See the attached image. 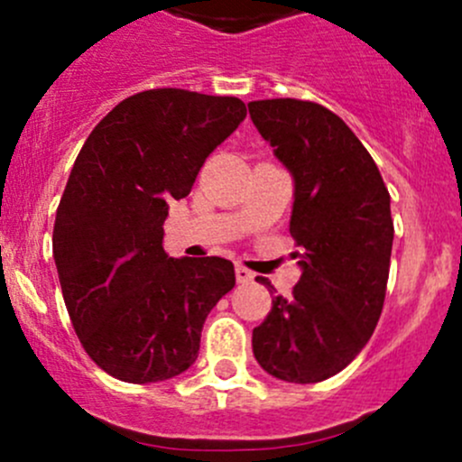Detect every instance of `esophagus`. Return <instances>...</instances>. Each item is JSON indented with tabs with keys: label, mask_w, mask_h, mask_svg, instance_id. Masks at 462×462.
I'll use <instances>...</instances> for the list:
<instances>
[{
	"label": "esophagus",
	"mask_w": 462,
	"mask_h": 462,
	"mask_svg": "<svg viewBox=\"0 0 462 462\" xmlns=\"http://www.w3.org/2000/svg\"><path fill=\"white\" fill-rule=\"evenodd\" d=\"M235 274H236V282H239V283L254 282V273H250V270L245 268V265H236Z\"/></svg>",
	"instance_id": "34e87169"
}]
</instances>
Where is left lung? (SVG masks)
<instances>
[{"mask_svg": "<svg viewBox=\"0 0 462 462\" xmlns=\"http://www.w3.org/2000/svg\"><path fill=\"white\" fill-rule=\"evenodd\" d=\"M248 111L291 171V235L304 248L300 283L288 300L273 297L253 353L265 374L313 384L346 369L374 335L393 245L391 197L360 138L326 106L277 97Z\"/></svg>", "mask_w": 462, "mask_h": 462, "instance_id": "8db88e82", "label": "left lung"}]
</instances>
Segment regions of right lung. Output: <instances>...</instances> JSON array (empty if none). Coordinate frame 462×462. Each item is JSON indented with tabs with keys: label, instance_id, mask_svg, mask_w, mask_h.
I'll return each mask as SVG.
<instances>
[{
	"label": "right lung",
	"instance_id": "1",
	"mask_svg": "<svg viewBox=\"0 0 462 462\" xmlns=\"http://www.w3.org/2000/svg\"><path fill=\"white\" fill-rule=\"evenodd\" d=\"M245 114L239 97L152 88L116 105L78 153L55 214L53 259L82 346L118 380L149 384L188 371L205 318L235 288L232 261L171 259L162 223Z\"/></svg>",
	"mask_w": 462,
	"mask_h": 462
}]
</instances>
